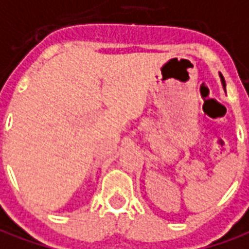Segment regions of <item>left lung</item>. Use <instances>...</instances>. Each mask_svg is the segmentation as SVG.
<instances>
[{
	"mask_svg": "<svg viewBox=\"0 0 249 249\" xmlns=\"http://www.w3.org/2000/svg\"><path fill=\"white\" fill-rule=\"evenodd\" d=\"M221 76V83H222V88H224V90H225V86H227V85H225V81H224V78H222V75H220Z\"/></svg>",
	"mask_w": 249,
	"mask_h": 249,
	"instance_id": "1",
	"label": "left lung"
}]
</instances>
